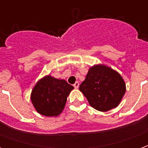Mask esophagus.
<instances>
[{"mask_svg": "<svg viewBox=\"0 0 148 148\" xmlns=\"http://www.w3.org/2000/svg\"><path fill=\"white\" fill-rule=\"evenodd\" d=\"M78 86H79V83H78V82H76L74 84V87L75 89H77Z\"/></svg>", "mask_w": 148, "mask_h": 148, "instance_id": "esophagus-1", "label": "esophagus"}]
</instances>
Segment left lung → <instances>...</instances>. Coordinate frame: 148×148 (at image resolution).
Masks as SVG:
<instances>
[{
    "instance_id": "obj_1",
    "label": "left lung",
    "mask_w": 148,
    "mask_h": 148,
    "mask_svg": "<svg viewBox=\"0 0 148 148\" xmlns=\"http://www.w3.org/2000/svg\"><path fill=\"white\" fill-rule=\"evenodd\" d=\"M79 90L93 108L107 112L119 106L126 86L121 74L105 65L90 68Z\"/></svg>"
}]
</instances>
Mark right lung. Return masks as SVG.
<instances>
[{"label": "right lung", "instance_id": "obj_1", "mask_svg": "<svg viewBox=\"0 0 148 148\" xmlns=\"http://www.w3.org/2000/svg\"><path fill=\"white\" fill-rule=\"evenodd\" d=\"M74 86L63 79L51 75L45 76L34 86L31 101L39 114L46 116H57L64 109L67 97Z\"/></svg>", "mask_w": 148, "mask_h": 148}]
</instances>
